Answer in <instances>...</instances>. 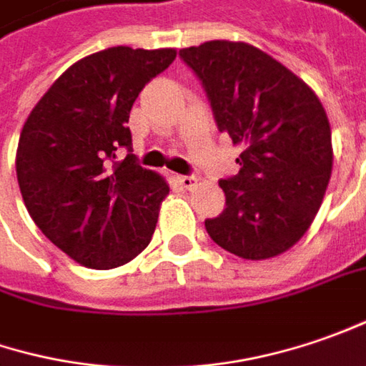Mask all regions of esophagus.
<instances>
[{
    "instance_id": "obj_1",
    "label": "esophagus",
    "mask_w": 366,
    "mask_h": 366,
    "mask_svg": "<svg viewBox=\"0 0 366 366\" xmlns=\"http://www.w3.org/2000/svg\"><path fill=\"white\" fill-rule=\"evenodd\" d=\"M176 180H178V184H180L182 188H186V190H190L192 186H196V176H178Z\"/></svg>"
}]
</instances>
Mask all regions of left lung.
Here are the masks:
<instances>
[{"mask_svg": "<svg viewBox=\"0 0 366 366\" xmlns=\"http://www.w3.org/2000/svg\"><path fill=\"white\" fill-rule=\"evenodd\" d=\"M202 82L219 132L241 147L239 174L219 180L224 210L204 227L224 251L269 259L304 237L332 174L326 111L302 79L245 42L180 50Z\"/></svg>", "mask_w": 366, "mask_h": 366, "instance_id": "left-lung-1", "label": "left lung"}]
</instances>
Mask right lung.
Segmentation results:
<instances>
[{
  "label": "right lung",
  "mask_w": 366,
  "mask_h": 366,
  "mask_svg": "<svg viewBox=\"0 0 366 366\" xmlns=\"http://www.w3.org/2000/svg\"><path fill=\"white\" fill-rule=\"evenodd\" d=\"M174 58L172 48L95 52L64 70L24 123L16 156L24 204L84 267L125 265L152 241L170 188L137 164L127 121L142 89Z\"/></svg>",
  "instance_id": "add662e5"
}]
</instances>
